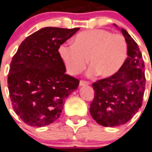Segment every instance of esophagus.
Instances as JSON below:
<instances>
[{"label":"esophagus","mask_w":152,"mask_h":152,"mask_svg":"<svg viewBox=\"0 0 152 152\" xmlns=\"http://www.w3.org/2000/svg\"><path fill=\"white\" fill-rule=\"evenodd\" d=\"M90 84V83L87 82V81H83V80H81L80 82V87H83V86H87V85Z\"/></svg>","instance_id":"1"}]
</instances>
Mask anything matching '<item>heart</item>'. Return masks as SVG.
I'll use <instances>...</instances> for the list:
<instances>
[{
  "instance_id": "1",
  "label": "heart",
  "mask_w": 152,
  "mask_h": 152,
  "mask_svg": "<svg viewBox=\"0 0 152 152\" xmlns=\"http://www.w3.org/2000/svg\"><path fill=\"white\" fill-rule=\"evenodd\" d=\"M125 38L103 29L87 30L77 34L74 43L65 42L58 48V55L67 72L76 75L91 66L87 75L101 77L113 76L127 58Z\"/></svg>"
}]
</instances>
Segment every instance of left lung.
<instances>
[{
    "label": "left lung",
    "instance_id": "1",
    "mask_svg": "<svg viewBox=\"0 0 152 152\" xmlns=\"http://www.w3.org/2000/svg\"><path fill=\"white\" fill-rule=\"evenodd\" d=\"M119 30L127 44L128 58L113 76L94 83L95 93L90 107L92 118L106 127L123 125L131 119L142 105L145 90L144 64L140 48L126 30Z\"/></svg>",
    "mask_w": 152,
    "mask_h": 152
}]
</instances>
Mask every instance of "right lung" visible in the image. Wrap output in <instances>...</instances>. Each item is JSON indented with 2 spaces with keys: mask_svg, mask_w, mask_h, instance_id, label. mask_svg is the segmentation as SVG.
I'll return each instance as SVG.
<instances>
[{
  "mask_svg": "<svg viewBox=\"0 0 152 152\" xmlns=\"http://www.w3.org/2000/svg\"><path fill=\"white\" fill-rule=\"evenodd\" d=\"M44 27L22 42L10 65V98L26 124L45 126L58 119L65 99L77 89V79L65 74L58 55L61 44L79 30Z\"/></svg>",
  "mask_w": 152,
  "mask_h": 152,
  "instance_id": "add662e5",
  "label": "right lung"
}]
</instances>
